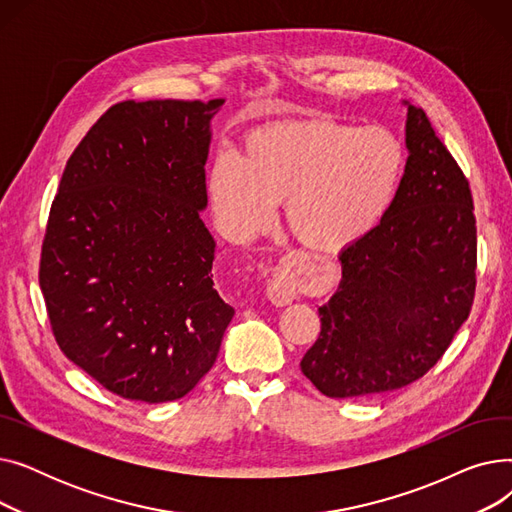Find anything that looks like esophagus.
Returning <instances> with one entry per match:
<instances>
[{"instance_id":"obj_1","label":"esophagus","mask_w":512,"mask_h":512,"mask_svg":"<svg viewBox=\"0 0 512 512\" xmlns=\"http://www.w3.org/2000/svg\"><path fill=\"white\" fill-rule=\"evenodd\" d=\"M267 299H270L276 307H286L294 301V286L284 276H274L267 282Z\"/></svg>"}]
</instances>
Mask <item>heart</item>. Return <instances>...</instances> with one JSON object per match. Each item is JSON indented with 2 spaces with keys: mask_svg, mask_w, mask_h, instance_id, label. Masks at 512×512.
<instances>
[{
  "mask_svg": "<svg viewBox=\"0 0 512 512\" xmlns=\"http://www.w3.org/2000/svg\"><path fill=\"white\" fill-rule=\"evenodd\" d=\"M402 172L405 149L390 130L305 118L249 132L240 157H215L207 195L236 242L270 226L282 203L284 224L301 245L338 253L378 226Z\"/></svg>",
  "mask_w": 512,
  "mask_h": 512,
  "instance_id": "heart-1",
  "label": "heart"
}]
</instances>
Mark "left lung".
Listing matches in <instances>:
<instances>
[{"mask_svg":"<svg viewBox=\"0 0 512 512\" xmlns=\"http://www.w3.org/2000/svg\"><path fill=\"white\" fill-rule=\"evenodd\" d=\"M407 105V166L380 224L340 251L342 280L319 307L301 369L330 398L409 386L446 353L475 297L469 180L421 107Z\"/></svg>","mask_w":512,"mask_h":512,"instance_id":"left-lung-1","label":"left lung"}]
</instances>
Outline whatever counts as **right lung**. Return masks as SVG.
<instances>
[{
    "instance_id": "1",
    "label": "right lung",
    "mask_w": 512,
    "mask_h": 512,
    "mask_svg": "<svg viewBox=\"0 0 512 512\" xmlns=\"http://www.w3.org/2000/svg\"><path fill=\"white\" fill-rule=\"evenodd\" d=\"M224 99L122 101L70 155L39 284L62 353L105 390L178 400L213 367L234 309L213 288L205 161Z\"/></svg>"
}]
</instances>
